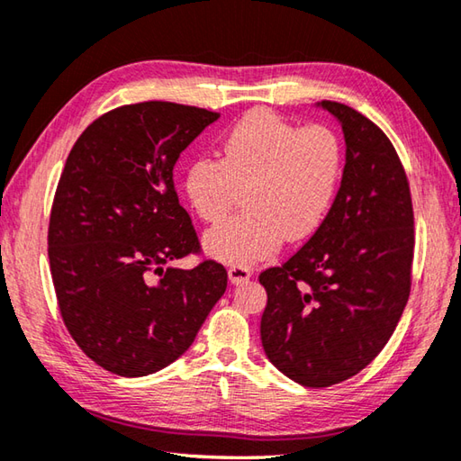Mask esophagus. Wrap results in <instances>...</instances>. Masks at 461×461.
<instances>
[{"instance_id":"1","label":"esophagus","mask_w":461,"mask_h":461,"mask_svg":"<svg viewBox=\"0 0 461 461\" xmlns=\"http://www.w3.org/2000/svg\"><path fill=\"white\" fill-rule=\"evenodd\" d=\"M228 276H230V282L233 285H240L243 282H248V279L251 277V269L246 266H231L228 269Z\"/></svg>"}]
</instances>
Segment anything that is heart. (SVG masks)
Listing matches in <instances>:
<instances>
[{"label":"heart","instance_id":"1","mask_svg":"<svg viewBox=\"0 0 461 461\" xmlns=\"http://www.w3.org/2000/svg\"><path fill=\"white\" fill-rule=\"evenodd\" d=\"M341 171L338 135L326 125L249 112L220 141L218 159L197 158L185 169V195L197 218L220 223L238 203L246 210L205 236V249L233 266L274 256L287 240L320 228L336 195Z\"/></svg>","mask_w":461,"mask_h":461}]
</instances>
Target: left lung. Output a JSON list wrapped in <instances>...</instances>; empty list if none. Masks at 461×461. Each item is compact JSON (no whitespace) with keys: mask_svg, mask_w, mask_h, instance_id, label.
<instances>
[{"mask_svg":"<svg viewBox=\"0 0 461 461\" xmlns=\"http://www.w3.org/2000/svg\"><path fill=\"white\" fill-rule=\"evenodd\" d=\"M318 105L344 130L341 185L310 241L259 274L261 346L305 387L339 384L372 364L408 303L413 261L411 194L392 141L354 107Z\"/></svg>","mask_w":461,"mask_h":461,"instance_id":"1","label":"left lung"}]
</instances>
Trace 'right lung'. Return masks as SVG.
<instances>
[{
	"label": "right lung",
	"mask_w": 461,
	"mask_h": 461,
	"mask_svg": "<svg viewBox=\"0 0 461 461\" xmlns=\"http://www.w3.org/2000/svg\"><path fill=\"white\" fill-rule=\"evenodd\" d=\"M220 113L171 102L122 105L71 148L53 197L48 256L69 336L107 372L141 377L184 354L228 287L200 254L174 166Z\"/></svg>",
	"instance_id": "1"
}]
</instances>
